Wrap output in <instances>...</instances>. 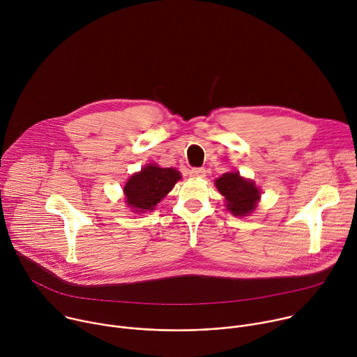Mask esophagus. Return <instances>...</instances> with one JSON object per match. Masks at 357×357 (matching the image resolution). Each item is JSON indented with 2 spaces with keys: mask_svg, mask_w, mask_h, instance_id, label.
<instances>
[{
  "mask_svg": "<svg viewBox=\"0 0 357 357\" xmlns=\"http://www.w3.org/2000/svg\"><path fill=\"white\" fill-rule=\"evenodd\" d=\"M189 175L192 178H203L206 175V171H205V168H192L189 171Z\"/></svg>",
  "mask_w": 357,
  "mask_h": 357,
  "instance_id": "34e87169",
  "label": "esophagus"
}]
</instances>
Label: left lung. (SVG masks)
Masks as SVG:
<instances>
[{
  "label": "left lung",
  "instance_id": "1",
  "mask_svg": "<svg viewBox=\"0 0 357 357\" xmlns=\"http://www.w3.org/2000/svg\"><path fill=\"white\" fill-rule=\"evenodd\" d=\"M218 190L226 199V208L234 216H248L260 200V189L252 181L240 176L238 172H226L215 181Z\"/></svg>",
  "mask_w": 357,
  "mask_h": 357
}]
</instances>
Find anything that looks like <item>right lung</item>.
<instances>
[{"label":"right lung","mask_w":357,"mask_h":357,"mask_svg":"<svg viewBox=\"0 0 357 357\" xmlns=\"http://www.w3.org/2000/svg\"><path fill=\"white\" fill-rule=\"evenodd\" d=\"M181 179V172L174 168H160L148 164L139 172L131 175L124 186L127 206L135 213L154 211Z\"/></svg>","instance_id":"add662e5"}]
</instances>
